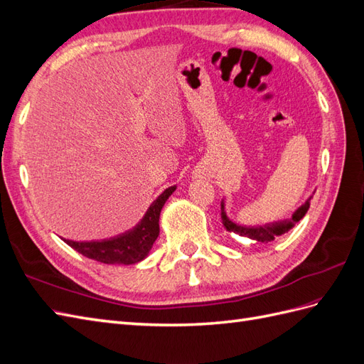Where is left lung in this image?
<instances>
[{"mask_svg":"<svg viewBox=\"0 0 364 364\" xmlns=\"http://www.w3.org/2000/svg\"><path fill=\"white\" fill-rule=\"evenodd\" d=\"M310 200H311V197L291 215V220H285V222H278V223H273V225L257 226V228H246V226H240L234 222H230V220L226 215V213H225V205L222 202V222H223V226L226 228V230H229V232L238 234L241 237H247L250 240L259 241V243H269V241L274 240V237L289 232V230L297 222H299V220L306 214L308 208H310Z\"/></svg>","mask_w":364,"mask_h":364,"instance_id":"obj_1","label":"left lung"}]
</instances>
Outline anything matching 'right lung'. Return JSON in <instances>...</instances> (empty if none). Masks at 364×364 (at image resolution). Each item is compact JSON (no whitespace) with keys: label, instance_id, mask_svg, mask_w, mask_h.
Masks as SVG:
<instances>
[{"label":"right lung","instance_id":"right-lung-1","mask_svg":"<svg viewBox=\"0 0 364 364\" xmlns=\"http://www.w3.org/2000/svg\"><path fill=\"white\" fill-rule=\"evenodd\" d=\"M176 186L165 190L150 205L141 223L129 232L103 241H73L63 240L83 257L103 264H136L144 259L159 235V215L164 203L173 194Z\"/></svg>","mask_w":364,"mask_h":364}]
</instances>
